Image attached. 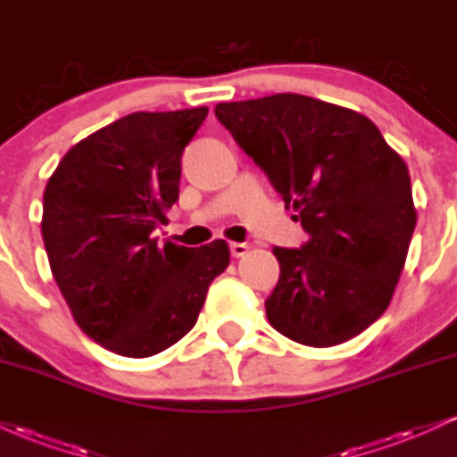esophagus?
<instances>
[{"instance_id": "esophagus-1", "label": "esophagus", "mask_w": 457, "mask_h": 457, "mask_svg": "<svg viewBox=\"0 0 457 457\" xmlns=\"http://www.w3.org/2000/svg\"><path fill=\"white\" fill-rule=\"evenodd\" d=\"M229 251H232L234 258H243L246 251H249V246H246L245 243H232L229 245Z\"/></svg>"}]
</instances>
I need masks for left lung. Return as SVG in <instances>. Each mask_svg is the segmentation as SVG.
Masks as SVG:
<instances>
[{
	"label": "left lung",
	"mask_w": 457,
	"mask_h": 457,
	"mask_svg": "<svg viewBox=\"0 0 457 457\" xmlns=\"http://www.w3.org/2000/svg\"><path fill=\"white\" fill-rule=\"evenodd\" d=\"M214 115L309 234L272 249V328L313 348L363 333L389 307L417 225L406 162L365 115L303 94L219 103Z\"/></svg>",
	"instance_id": "1"
}]
</instances>
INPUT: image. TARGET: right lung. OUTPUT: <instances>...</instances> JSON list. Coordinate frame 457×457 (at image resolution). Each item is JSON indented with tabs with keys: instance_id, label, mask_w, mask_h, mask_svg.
I'll list each match as a JSON object with an SVG mask.
<instances>
[{
	"instance_id": "obj_1",
	"label": "right lung",
	"mask_w": 457,
	"mask_h": 457,
	"mask_svg": "<svg viewBox=\"0 0 457 457\" xmlns=\"http://www.w3.org/2000/svg\"><path fill=\"white\" fill-rule=\"evenodd\" d=\"M208 109L137 112L66 152L45 188L43 240L79 328L115 354L162 353L195 327L225 240L159 245L180 193L182 150Z\"/></svg>"
}]
</instances>
